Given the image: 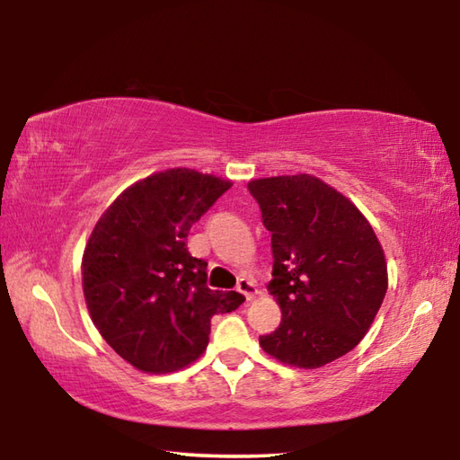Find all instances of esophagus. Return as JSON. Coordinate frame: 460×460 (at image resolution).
<instances>
[{"mask_svg":"<svg viewBox=\"0 0 460 460\" xmlns=\"http://www.w3.org/2000/svg\"><path fill=\"white\" fill-rule=\"evenodd\" d=\"M237 290L245 296V300H252L255 296V284L247 278H239L237 279Z\"/></svg>","mask_w":460,"mask_h":460,"instance_id":"1","label":"esophagus"}]
</instances>
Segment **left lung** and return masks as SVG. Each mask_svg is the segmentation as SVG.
<instances>
[{
  "label": "left lung",
  "instance_id": "left-lung-1",
  "mask_svg": "<svg viewBox=\"0 0 460 460\" xmlns=\"http://www.w3.org/2000/svg\"><path fill=\"white\" fill-rule=\"evenodd\" d=\"M271 233L270 290L282 323L260 337L268 355L316 369L351 351L387 292L385 255L351 200L310 174L247 184Z\"/></svg>",
  "mask_w": 460,
  "mask_h": 460
}]
</instances>
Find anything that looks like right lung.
Segmentation results:
<instances>
[{
  "label": "right lung",
  "mask_w": 460,
  "mask_h": 460,
  "mask_svg": "<svg viewBox=\"0 0 460 460\" xmlns=\"http://www.w3.org/2000/svg\"><path fill=\"white\" fill-rule=\"evenodd\" d=\"M229 181L172 168L123 190L101 215L83 255V292L107 345L146 373L197 361L211 318L239 308L237 292L207 286V261L186 237Z\"/></svg>",
  "instance_id": "right-lung-1"
}]
</instances>
